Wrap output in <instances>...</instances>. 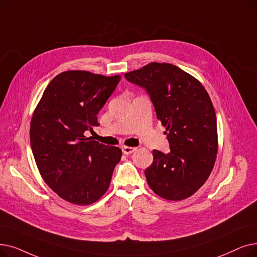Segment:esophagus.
I'll return each instance as SVG.
<instances>
[{
  "label": "esophagus",
  "mask_w": 257,
  "mask_h": 257,
  "mask_svg": "<svg viewBox=\"0 0 257 257\" xmlns=\"http://www.w3.org/2000/svg\"><path fill=\"white\" fill-rule=\"evenodd\" d=\"M137 150V148H135V147H128V146H122L121 147V151H122V153L124 154H131V153H133Z\"/></svg>",
  "instance_id": "1"
}]
</instances>
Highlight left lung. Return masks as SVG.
<instances>
[{"label":"left lung","instance_id":"left-lung-1","mask_svg":"<svg viewBox=\"0 0 257 257\" xmlns=\"http://www.w3.org/2000/svg\"><path fill=\"white\" fill-rule=\"evenodd\" d=\"M146 89L167 135L170 152L153 150L145 170L152 191L168 200L193 195L213 169L218 149L215 110L198 80L168 63L152 62L124 74Z\"/></svg>","mask_w":257,"mask_h":257}]
</instances>
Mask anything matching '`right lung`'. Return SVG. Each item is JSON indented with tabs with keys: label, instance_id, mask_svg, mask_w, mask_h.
<instances>
[{
	"label": "right lung",
	"instance_id": "1",
	"mask_svg": "<svg viewBox=\"0 0 257 257\" xmlns=\"http://www.w3.org/2000/svg\"><path fill=\"white\" fill-rule=\"evenodd\" d=\"M120 75L86 70L53 77L30 121V145L45 183L60 197L79 206L91 205L108 190L118 147L106 146L84 132L97 127V113L113 93Z\"/></svg>",
	"mask_w": 257,
	"mask_h": 257
}]
</instances>
